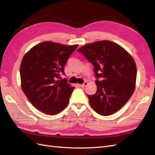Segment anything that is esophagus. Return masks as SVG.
<instances>
[{
	"instance_id": "34e87169",
	"label": "esophagus",
	"mask_w": 155,
	"mask_h": 155,
	"mask_svg": "<svg viewBox=\"0 0 155 155\" xmlns=\"http://www.w3.org/2000/svg\"><path fill=\"white\" fill-rule=\"evenodd\" d=\"M88 84V82H84L83 84H81L80 86H81V87H82V88H84V87H85V86Z\"/></svg>"
}]
</instances>
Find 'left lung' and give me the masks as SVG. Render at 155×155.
Segmentation results:
<instances>
[{
    "mask_svg": "<svg viewBox=\"0 0 155 155\" xmlns=\"http://www.w3.org/2000/svg\"><path fill=\"white\" fill-rule=\"evenodd\" d=\"M94 66L97 91L87 95L96 113L107 116L120 110L135 88L137 67L131 55L118 44L104 40L77 49Z\"/></svg>",
    "mask_w": 155,
    "mask_h": 155,
    "instance_id": "left-lung-1",
    "label": "left lung"
}]
</instances>
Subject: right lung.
Masks as SVG:
<instances>
[{
    "mask_svg": "<svg viewBox=\"0 0 155 155\" xmlns=\"http://www.w3.org/2000/svg\"><path fill=\"white\" fill-rule=\"evenodd\" d=\"M78 45H66L44 41L33 47L20 64L21 86L35 108L49 115L63 111L69 102L74 87L61 79L68 59Z\"/></svg>",
    "mask_w": 155,
    "mask_h": 155,
    "instance_id": "add662e5",
    "label": "right lung"
}]
</instances>
